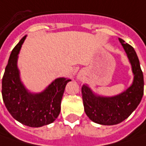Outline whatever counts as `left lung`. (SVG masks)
<instances>
[{"mask_svg": "<svg viewBox=\"0 0 146 146\" xmlns=\"http://www.w3.org/2000/svg\"><path fill=\"white\" fill-rule=\"evenodd\" d=\"M120 43L131 64L133 81L127 90L113 97L95 94L87 85L81 87V94L86 115L94 122L104 125H113L127 118L141 101L144 94L143 73L134 48L121 38Z\"/></svg>", "mask_w": 146, "mask_h": 146, "instance_id": "8db88e82", "label": "left lung"}]
</instances>
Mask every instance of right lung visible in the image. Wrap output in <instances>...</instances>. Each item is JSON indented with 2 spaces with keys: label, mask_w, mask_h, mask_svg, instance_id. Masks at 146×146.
<instances>
[{
  "label": "right lung",
  "mask_w": 146,
  "mask_h": 146,
  "mask_svg": "<svg viewBox=\"0 0 146 146\" xmlns=\"http://www.w3.org/2000/svg\"><path fill=\"white\" fill-rule=\"evenodd\" d=\"M25 38L26 36L11 52L2 78V98L8 111L17 121L29 127H41L57 118L65 86L71 80L59 77L40 93L29 91L17 67L19 52Z\"/></svg>",
  "instance_id": "obj_1"
}]
</instances>
